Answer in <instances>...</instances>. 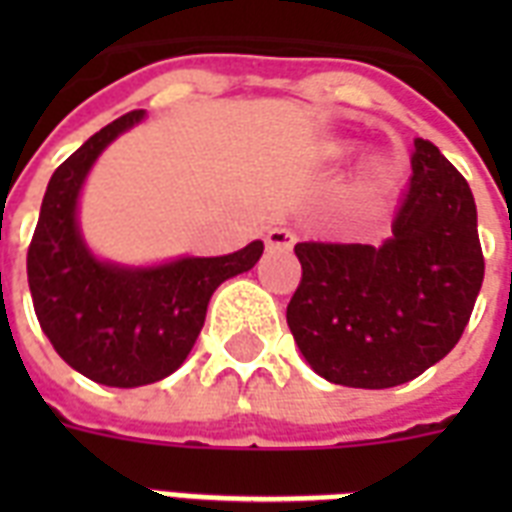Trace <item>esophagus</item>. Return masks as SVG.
I'll use <instances>...</instances> for the list:
<instances>
[{"label":"esophagus","mask_w":512,"mask_h":512,"mask_svg":"<svg viewBox=\"0 0 512 512\" xmlns=\"http://www.w3.org/2000/svg\"><path fill=\"white\" fill-rule=\"evenodd\" d=\"M297 236L289 228H271L268 236H265V244L268 249H292L295 247Z\"/></svg>","instance_id":"esophagus-1"}]
</instances>
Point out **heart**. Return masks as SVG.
<instances>
[{"mask_svg": "<svg viewBox=\"0 0 512 512\" xmlns=\"http://www.w3.org/2000/svg\"><path fill=\"white\" fill-rule=\"evenodd\" d=\"M348 154V151H345V148H340V146H329L327 151H324V159H327V162H340L342 156ZM369 180H372L374 185H388V175H385V172H382V167H377V164H374V167H369Z\"/></svg>", "mask_w": 512, "mask_h": 512, "instance_id": "heart-1", "label": "heart"}]
</instances>
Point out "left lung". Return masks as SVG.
Returning <instances> with one entry per match:
<instances>
[{"mask_svg": "<svg viewBox=\"0 0 512 512\" xmlns=\"http://www.w3.org/2000/svg\"><path fill=\"white\" fill-rule=\"evenodd\" d=\"M380 247L303 241L287 305L297 348L324 380L393 388L460 342L484 281L468 180L430 140H414L412 183Z\"/></svg>", "mask_w": 512, "mask_h": 512, "instance_id": "8db88e82", "label": "left lung"}]
</instances>
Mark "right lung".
Wrapping results in <instances>:
<instances>
[{
  "label": "right lung",
  "mask_w": 512,
  "mask_h": 512,
  "mask_svg": "<svg viewBox=\"0 0 512 512\" xmlns=\"http://www.w3.org/2000/svg\"><path fill=\"white\" fill-rule=\"evenodd\" d=\"M143 116H119L52 172L26 260L36 319L52 348L71 369L108 388L170 377L204 327L212 292L263 255V241L233 255L177 257L146 268L92 255L76 220L79 193L108 143Z\"/></svg>",
  "instance_id": "1"
}]
</instances>
